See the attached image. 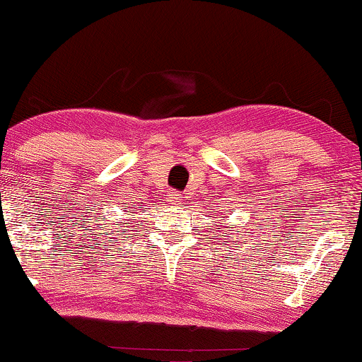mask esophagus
<instances>
[{
    "instance_id": "esophagus-1",
    "label": "esophagus",
    "mask_w": 362,
    "mask_h": 362,
    "mask_svg": "<svg viewBox=\"0 0 362 362\" xmlns=\"http://www.w3.org/2000/svg\"><path fill=\"white\" fill-rule=\"evenodd\" d=\"M170 201H173V202H180L181 201V194L180 192H171L170 194Z\"/></svg>"
}]
</instances>
